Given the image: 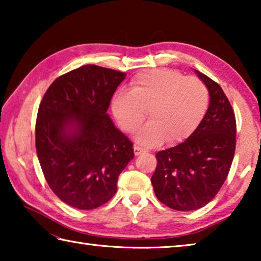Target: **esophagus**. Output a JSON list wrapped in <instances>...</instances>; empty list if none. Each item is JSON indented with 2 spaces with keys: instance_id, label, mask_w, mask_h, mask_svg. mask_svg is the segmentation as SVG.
Listing matches in <instances>:
<instances>
[{
  "instance_id": "1",
  "label": "esophagus",
  "mask_w": 261,
  "mask_h": 261,
  "mask_svg": "<svg viewBox=\"0 0 261 261\" xmlns=\"http://www.w3.org/2000/svg\"><path fill=\"white\" fill-rule=\"evenodd\" d=\"M134 152H135V155H139V154H141V153H144L145 152V149L143 148V147H140V146H136L134 147Z\"/></svg>"
}]
</instances>
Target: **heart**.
I'll return each instance as SVG.
<instances>
[{
  "label": "heart",
  "instance_id": "b5f03b06",
  "mask_svg": "<svg viewBox=\"0 0 261 261\" xmlns=\"http://www.w3.org/2000/svg\"><path fill=\"white\" fill-rule=\"evenodd\" d=\"M207 108L208 91L199 78L166 68L137 74L130 92L117 91L112 99L114 116L129 134L139 130L148 112L151 122L137 136L145 146L165 139L169 145L185 140L200 124Z\"/></svg>",
  "mask_w": 261,
  "mask_h": 261
}]
</instances>
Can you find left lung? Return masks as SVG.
<instances>
[{
  "label": "left lung",
  "mask_w": 261,
  "mask_h": 261,
  "mask_svg": "<svg viewBox=\"0 0 261 261\" xmlns=\"http://www.w3.org/2000/svg\"><path fill=\"white\" fill-rule=\"evenodd\" d=\"M196 73L208 88L210 107L187 140L156 153L151 178L158 199L183 212L199 210L218 194L236 148V118L227 95L213 79Z\"/></svg>",
  "instance_id": "left-lung-1"
}]
</instances>
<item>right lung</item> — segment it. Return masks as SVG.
Returning <instances> with one entry per match:
<instances>
[{
    "mask_svg": "<svg viewBox=\"0 0 261 261\" xmlns=\"http://www.w3.org/2000/svg\"><path fill=\"white\" fill-rule=\"evenodd\" d=\"M125 72L87 64L48 87L35 122V148L48 185L65 204L94 210L117 191L134 144L108 116Z\"/></svg>",
    "mask_w": 261,
    "mask_h": 261,
    "instance_id": "add662e5",
    "label": "right lung"
}]
</instances>
